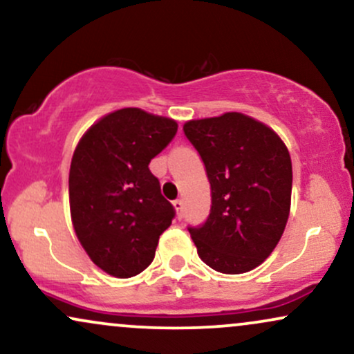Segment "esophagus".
<instances>
[{
  "label": "esophagus",
  "mask_w": 354,
  "mask_h": 354,
  "mask_svg": "<svg viewBox=\"0 0 354 354\" xmlns=\"http://www.w3.org/2000/svg\"><path fill=\"white\" fill-rule=\"evenodd\" d=\"M173 206H174V209H176V212H178V216H183V207H185V203L181 201V199H176V201H173Z\"/></svg>",
  "instance_id": "1"
}]
</instances>
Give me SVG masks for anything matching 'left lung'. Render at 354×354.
I'll return each mask as SVG.
<instances>
[{
    "label": "left lung",
    "mask_w": 354,
    "mask_h": 354,
    "mask_svg": "<svg viewBox=\"0 0 354 354\" xmlns=\"http://www.w3.org/2000/svg\"><path fill=\"white\" fill-rule=\"evenodd\" d=\"M211 185L206 223L188 227L199 257L223 274L266 261L282 237L292 198V160L274 130L239 112L183 127Z\"/></svg>",
    "instance_id": "left-lung-1"
}]
</instances>
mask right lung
<instances>
[{"label": "right lung", "instance_id": "right-lung-1", "mask_svg": "<svg viewBox=\"0 0 354 354\" xmlns=\"http://www.w3.org/2000/svg\"><path fill=\"white\" fill-rule=\"evenodd\" d=\"M178 131L171 118L120 109L85 131L69 171L71 218L97 267L129 279L150 266L174 207L150 161Z\"/></svg>", "mask_w": 354, "mask_h": 354}]
</instances>
